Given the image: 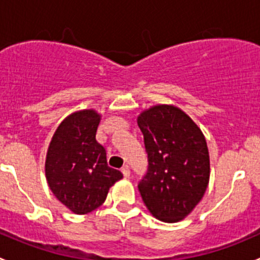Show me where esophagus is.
Here are the masks:
<instances>
[{"mask_svg":"<svg viewBox=\"0 0 260 260\" xmlns=\"http://www.w3.org/2000/svg\"><path fill=\"white\" fill-rule=\"evenodd\" d=\"M122 174H123V176L125 177V179H128V177L131 176V170H129V167H128V166H123V167H122Z\"/></svg>","mask_w":260,"mask_h":260,"instance_id":"34e87169","label":"esophagus"}]
</instances>
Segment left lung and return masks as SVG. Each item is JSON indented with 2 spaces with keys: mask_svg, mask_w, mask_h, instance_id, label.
<instances>
[{
  "mask_svg": "<svg viewBox=\"0 0 260 260\" xmlns=\"http://www.w3.org/2000/svg\"><path fill=\"white\" fill-rule=\"evenodd\" d=\"M148 169L138 182L154 217L176 222L200 203L210 177L205 137L187 114L174 106H154L138 117Z\"/></svg>",
  "mask_w": 260,
  "mask_h": 260,
  "instance_id": "obj_1",
  "label": "left lung"
}]
</instances>
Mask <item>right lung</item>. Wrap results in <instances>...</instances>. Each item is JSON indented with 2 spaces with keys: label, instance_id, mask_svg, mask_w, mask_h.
I'll return each instance as SVG.
<instances>
[{
  "label": "right lung",
  "instance_id": "add662e5",
  "mask_svg": "<svg viewBox=\"0 0 260 260\" xmlns=\"http://www.w3.org/2000/svg\"><path fill=\"white\" fill-rule=\"evenodd\" d=\"M101 115L75 112L57 127L50 142L45 174L55 198L75 214H88L106 201L111 186L123 177L107 164L106 149L95 140Z\"/></svg>",
  "mask_w": 260,
  "mask_h": 260
}]
</instances>
